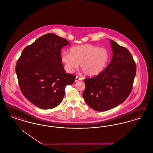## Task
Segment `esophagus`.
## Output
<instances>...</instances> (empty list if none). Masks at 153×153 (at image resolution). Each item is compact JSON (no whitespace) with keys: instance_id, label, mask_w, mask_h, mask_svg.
Listing matches in <instances>:
<instances>
[{"instance_id":"34e87169","label":"esophagus","mask_w":153,"mask_h":153,"mask_svg":"<svg viewBox=\"0 0 153 153\" xmlns=\"http://www.w3.org/2000/svg\"><path fill=\"white\" fill-rule=\"evenodd\" d=\"M82 80V78L77 76V77H76V79H75V81H76V82H77V81H80V80Z\"/></svg>"}]
</instances>
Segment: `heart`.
I'll return each mask as SVG.
<instances>
[{
  "label": "heart",
  "mask_w": 153,
  "mask_h": 153,
  "mask_svg": "<svg viewBox=\"0 0 153 153\" xmlns=\"http://www.w3.org/2000/svg\"><path fill=\"white\" fill-rule=\"evenodd\" d=\"M61 61L65 70L72 73L80 64L84 73L89 76L98 75L108 65L110 54L105 48H99L91 45L73 46L70 48L69 54L63 51L61 55Z\"/></svg>",
  "instance_id": "obj_1"
}]
</instances>
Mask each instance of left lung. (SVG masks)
Segmentation results:
<instances>
[{"label":"left lung","mask_w":153,"mask_h":153,"mask_svg":"<svg viewBox=\"0 0 153 153\" xmlns=\"http://www.w3.org/2000/svg\"><path fill=\"white\" fill-rule=\"evenodd\" d=\"M113 57L107 67L97 76L84 79L82 96L94 110L107 111L126 100L133 87L136 66L126 47L110 40Z\"/></svg>","instance_id":"obj_1"}]
</instances>
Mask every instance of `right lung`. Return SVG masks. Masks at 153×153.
Returning a JSON list of instances; mask_svg holds the SVG:
<instances>
[{"label": "right lung", "mask_w": 153, "mask_h": 153, "mask_svg": "<svg viewBox=\"0 0 153 153\" xmlns=\"http://www.w3.org/2000/svg\"><path fill=\"white\" fill-rule=\"evenodd\" d=\"M69 43L54 33L39 37L22 51L16 72L22 93L34 105L43 109L58 106L65 87L76 76L66 73L61 63V48Z\"/></svg>", "instance_id": "right-lung-1"}]
</instances>
